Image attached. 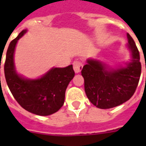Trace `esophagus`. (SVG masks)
I'll return each mask as SVG.
<instances>
[{
	"label": "esophagus",
	"mask_w": 146,
	"mask_h": 146,
	"mask_svg": "<svg viewBox=\"0 0 146 146\" xmlns=\"http://www.w3.org/2000/svg\"><path fill=\"white\" fill-rule=\"evenodd\" d=\"M73 70L75 71L76 73H79L81 72V70L82 68V64L81 62L77 61V60H76V61L73 62Z\"/></svg>",
	"instance_id": "1"
}]
</instances>
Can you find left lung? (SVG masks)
<instances>
[{
  "instance_id": "left-lung-1",
  "label": "left lung",
  "mask_w": 146,
  "mask_h": 146,
  "mask_svg": "<svg viewBox=\"0 0 146 146\" xmlns=\"http://www.w3.org/2000/svg\"><path fill=\"white\" fill-rule=\"evenodd\" d=\"M129 61L116 66L100 60L89 58L81 71L85 92L92 104L98 108L108 109L122 104L136 91L141 75L139 53L136 43L127 33Z\"/></svg>"
}]
</instances>
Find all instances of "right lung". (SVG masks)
<instances>
[{"instance_id":"obj_1","label":"right lung","mask_w":146,"mask_h":146,"mask_svg":"<svg viewBox=\"0 0 146 146\" xmlns=\"http://www.w3.org/2000/svg\"><path fill=\"white\" fill-rule=\"evenodd\" d=\"M26 33L27 29L22 31L9 44L4 64L6 81L15 99L25 110L36 115L48 116L64 105L65 92L75 73L71 64L66 67H52L35 79L18 73L14 63L15 49Z\"/></svg>"}]
</instances>
